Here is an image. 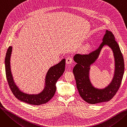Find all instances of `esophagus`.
I'll list each match as a JSON object with an SVG mask.
<instances>
[{"label":"esophagus","mask_w":127,"mask_h":127,"mask_svg":"<svg viewBox=\"0 0 127 127\" xmlns=\"http://www.w3.org/2000/svg\"><path fill=\"white\" fill-rule=\"evenodd\" d=\"M72 62V59L71 57H68L66 59V63L67 64H70Z\"/></svg>","instance_id":"obj_1"}]
</instances>
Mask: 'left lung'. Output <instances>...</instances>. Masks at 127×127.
I'll use <instances>...</instances> for the list:
<instances>
[{"label":"left lung","instance_id":"8db88e82","mask_svg":"<svg viewBox=\"0 0 127 127\" xmlns=\"http://www.w3.org/2000/svg\"><path fill=\"white\" fill-rule=\"evenodd\" d=\"M102 43L98 49L89 55L76 54L74 57L77 63L73 69L78 91L82 98L90 104L110 101L116 94L121 85L124 74V61L119 46L113 33L106 30ZM105 46L112 50L115 59V71L112 80L103 88H98L92 84L89 76L90 66L98 58Z\"/></svg>","mask_w":127,"mask_h":127}]
</instances>
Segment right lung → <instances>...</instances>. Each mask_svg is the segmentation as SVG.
<instances>
[{"instance_id": "obj_1", "label": "right lung", "mask_w": 127, "mask_h": 127, "mask_svg": "<svg viewBox=\"0 0 127 127\" xmlns=\"http://www.w3.org/2000/svg\"><path fill=\"white\" fill-rule=\"evenodd\" d=\"M12 51V47L9 46L6 53L4 62L6 79L13 94L19 100L30 104L38 105L48 102L55 94L57 81L65 71V59H62L58 64L49 68L46 73L44 86L42 91L37 94H31L24 92L15 83L10 65Z\"/></svg>"}]
</instances>
